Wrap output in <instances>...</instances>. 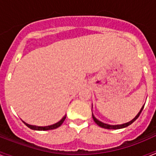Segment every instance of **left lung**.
<instances>
[{
	"mask_svg": "<svg viewBox=\"0 0 156 156\" xmlns=\"http://www.w3.org/2000/svg\"><path fill=\"white\" fill-rule=\"evenodd\" d=\"M144 105L142 106V107H141V108H140V112H139L138 113H137V115H136V116H135L133 119H131V120L129 121V122H125V123H122V124L110 125V124H108V123H105V122H101V121H100V120H98V119H96L93 113H92V117H93L94 121V122H96V124L98 125V126H101V127L105 128V129H122V128H125V127H126V126H129V125H130V124H132V123H133V122H134V121L136 120V119H137V118H138L139 115H140V112H142L143 108H144Z\"/></svg>",
	"mask_w": 156,
	"mask_h": 156,
	"instance_id": "1",
	"label": "left lung"
}]
</instances>
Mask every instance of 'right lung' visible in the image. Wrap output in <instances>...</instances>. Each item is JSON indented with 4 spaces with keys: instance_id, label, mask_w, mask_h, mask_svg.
Wrapping results in <instances>:
<instances>
[{
    "instance_id": "add662e5",
    "label": "right lung",
    "mask_w": 156,
    "mask_h": 156,
    "mask_svg": "<svg viewBox=\"0 0 156 156\" xmlns=\"http://www.w3.org/2000/svg\"><path fill=\"white\" fill-rule=\"evenodd\" d=\"M66 115H65L64 116H63L62 118L58 121V122H55V123H54V124L48 125V126H36V125H30V124H28V123H27L26 122H24V121H23V122L26 124V126H27L31 129H34V130H49V129H54L59 127V126L62 124L63 122H64L65 119H66Z\"/></svg>"
}]
</instances>
